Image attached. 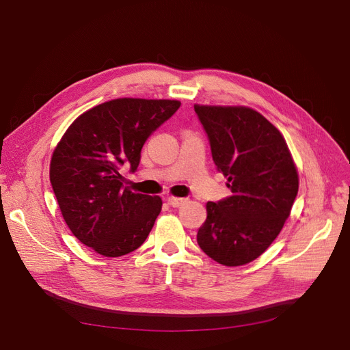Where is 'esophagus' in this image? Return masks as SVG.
Returning <instances> with one entry per match:
<instances>
[{
	"label": "esophagus",
	"mask_w": 350,
	"mask_h": 350,
	"mask_svg": "<svg viewBox=\"0 0 350 350\" xmlns=\"http://www.w3.org/2000/svg\"><path fill=\"white\" fill-rule=\"evenodd\" d=\"M167 203L171 204L172 207H181L183 204L187 203V198H181V197H167Z\"/></svg>",
	"instance_id": "34e87169"
}]
</instances>
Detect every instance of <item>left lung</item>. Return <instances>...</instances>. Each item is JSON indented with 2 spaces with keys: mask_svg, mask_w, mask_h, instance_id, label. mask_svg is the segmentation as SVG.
<instances>
[{
  "mask_svg": "<svg viewBox=\"0 0 350 350\" xmlns=\"http://www.w3.org/2000/svg\"><path fill=\"white\" fill-rule=\"evenodd\" d=\"M194 111L232 191L208 201L197 242L219 264L243 266L280 234L298 194V171L283 135L260 112L208 105H194Z\"/></svg>",
  "mask_w": 350,
  "mask_h": 350,
  "instance_id": "obj_1",
  "label": "left lung"
}]
</instances>
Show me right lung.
<instances>
[{"label":"right lung","instance_id":"1","mask_svg":"<svg viewBox=\"0 0 350 350\" xmlns=\"http://www.w3.org/2000/svg\"><path fill=\"white\" fill-rule=\"evenodd\" d=\"M181 107L179 100L121 98L74 121L51 159L49 179L72 235L105 257H121L149 237L162 210L157 196L124 187L152 133Z\"/></svg>","mask_w":350,"mask_h":350}]
</instances>
